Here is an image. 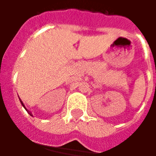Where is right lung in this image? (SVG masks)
<instances>
[{
  "label": "right lung",
  "mask_w": 156,
  "mask_h": 156,
  "mask_svg": "<svg viewBox=\"0 0 156 156\" xmlns=\"http://www.w3.org/2000/svg\"><path fill=\"white\" fill-rule=\"evenodd\" d=\"M21 103H22V105H23V103H22V101H21ZM23 106H24V105H23Z\"/></svg>",
  "instance_id": "right-lung-1"
}]
</instances>
